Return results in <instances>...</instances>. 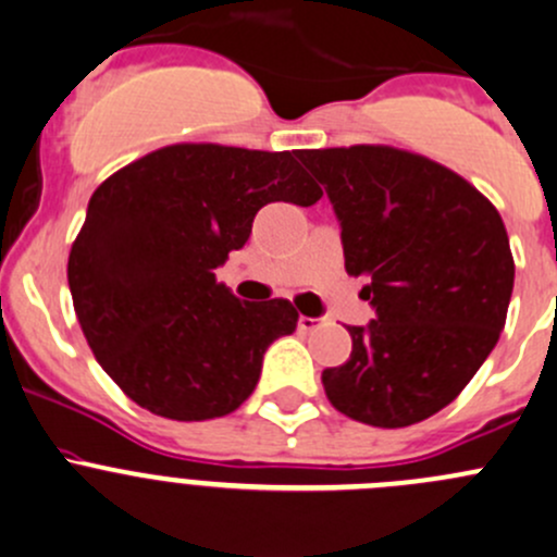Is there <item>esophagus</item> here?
<instances>
[{
	"mask_svg": "<svg viewBox=\"0 0 557 557\" xmlns=\"http://www.w3.org/2000/svg\"><path fill=\"white\" fill-rule=\"evenodd\" d=\"M319 326H321V319H313V317L297 319V330H300V332H317Z\"/></svg>",
	"mask_w": 557,
	"mask_h": 557,
	"instance_id": "34e87169",
	"label": "esophagus"
}]
</instances>
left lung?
<instances>
[{
    "label": "left lung",
    "instance_id": "8db88e82",
    "mask_svg": "<svg viewBox=\"0 0 557 557\" xmlns=\"http://www.w3.org/2000/svg\"><path fill=\"white\" fill-rule=\"evenodd\" d=\"M341 222L348 276L375 308L351 357L321 372L343 416L381 429L450 405L507 321L515 260L496 206L463 176L386 145L300 150Z\"/></svg>",
    "mask_w": 557,
    "mask_h": 557
}]
</instances>
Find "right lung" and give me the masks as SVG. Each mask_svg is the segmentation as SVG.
<instances>
[{
    "mask_svg": "<svg viewBox=\"0 0 557 557\" xmlns=\"http://www.w3.org/2000/svg\"><path fill=\"white\" fill-rule=\"evenodd\" d=\"M321 187L292 152L171 145L90 195L69 251V289L90 351L145 410L174 421L233 412L262 357L292 335L289 300H238L214 271L273 200L313 206Z\"/></svg>",
    "mask_w": 557,
    "mask_h": 557,
    "instance_id": "add662e5",
    "label": "right lung"
}]
</instances>
